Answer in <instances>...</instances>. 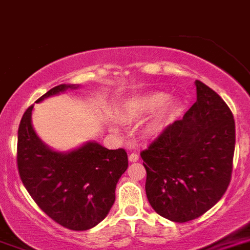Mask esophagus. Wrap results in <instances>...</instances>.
<instances>
[{
  "instance_id": "1",
  "label": "esophagus",
  "mask_w": 250,
  "mask_h": 250,
  "mask_svg": "<svg viewBox=\"0 0 250 250\" xmlns=\"http://www.w3.org/2000/svg\"><path fill=\"white\" fill-rule=\"evenodd\" d=\"M128 159H129V161H131V163H135V161L138 160V154H137V152H132V154H129Z\"/></svg>"
}]
</instances>
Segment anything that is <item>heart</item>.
<instances>
[{
	"instance_id": "heart-1",
	"label": "heart",
	"mask_w": 250,
	"mask_h": 250,
	"mask_svg": "<svg viewBox=\"0 0 250 250\" xmlns=\"http://www.w3.org/2000/svg\"><path fill=\"white\" fill-rule=\"evenodd\" d=\"M169 96L165 93H148L144 94V95L133 96L128 102L125 103V117L129 119L132 118H140V117H145V115L151 114V113L156 112L161 106L164 105L167 102ZM175 112V104L170 103L167 108H164L156 118L151 122L150 129L151 131H156L164 125L167 119L170 117L173 113Z\"/></svg>"
}]
</instances>
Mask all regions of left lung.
<instances>
[{"mask_svg": "<svg viewBox=\"0 0 250 250\" xmlns=\"http://www.w3.org/2000/svg\"><path fill=\"white\" fill-rule=\"evenodd\" d=\"M197 100L141 151L146 196L157 213L187 222L221 200L232 173L235 122L221 96L196 81Z\"/></svg>", "mask_w": 250, "mask_h": 250, "instance_id": "8db88e82", "label": "left lung"}]
</instances>
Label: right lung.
I'll use <instances>...</instances> for the list:
<instances>
[{"label": "right lung", "instance_id": "add662e5", "mask_svg": "<svg viewBox=\"0 0 250 250\" xmlns=\"http://www.w3.org/2000/svg\"><path fill=\"white\" fill-rule=\"evenodd\" d=\"M73 85H58L41 96L58 94ZM30 105L18 131L19 175L39 208L70 230H87L108 215L115 200V187L128 167L125 148L108 150L96 142L61 154L35 135Z\"/></svg>", "mask_w": 250, "mask_h": 250}]
</instances>
